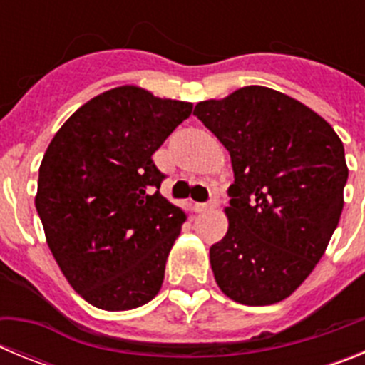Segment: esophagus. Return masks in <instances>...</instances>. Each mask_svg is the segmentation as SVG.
<instances>
[{"mask_svg": "<svg viewBox=\"0 0 365 365\" xmlns=\"http://www.w3.org/2000/svg\"><path fill=\"white\" fill-rule=\"evenodd\" d=\"M217 205H219L217 193H212L210 201H208V202H197V205L193 206V208H195V212H205V210H212V208H215Z\"/></svg>", "mask_w": 365, "mask_h": 365, "instance_id": "esophagus-1", "label": "esophagus"}]
</instances>
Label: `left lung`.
I'll return each mask as SVG.
<instances>
[{"label":"left lung","mask_w":365,"mask_h":365,"mask_svg":"<svg viewBox=\"0 0 365 365\" xmlns=\"http://www.w3.org/2000/svg\"><path fill=\"white\" fill-rule=\"evenodd\" d=\"M193 115L234 168L228 232L210 247L215 282L243 305L291 296L324 256L340 221L344 144L320 115L269 87L199 102Z\"/></svg>","instance_id":"left-lung-1"}]
</instances>
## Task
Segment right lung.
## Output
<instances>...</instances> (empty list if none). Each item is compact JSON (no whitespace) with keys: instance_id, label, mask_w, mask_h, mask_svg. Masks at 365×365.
Wrapping results in <instances>:
<instances>
[{"instance_id":"obj_1","label":"right lung","mask_w":365,"mask_h":365,"mask_svg":"<svg viewBox=\"0 0 365 365\" xmlns=\"http://www.w3.org/2000/svg\"><path fill=\"white\" fill-rule=\"evenodd\" d=\"M193 106L122 86L67 118L45 151L36 210L51 252L86 302L130 311L157 296L186 214L160 195L151 155Z\"/></svg>"}]
</instances>
